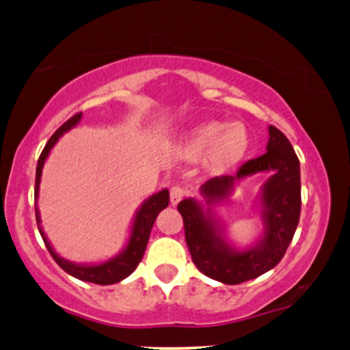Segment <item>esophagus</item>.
Returning <instances> with one entry per match:
<instances>
[{
    "instance_id": "esophagus-1",
    "label": "esophagus",
    "mask_w": 350,
    "mask_h": 350,
    "mask_svg": "<svg viewBox=\"0 0 350 350\" xmlns=\"http://www.w3.org/2000/svg\"><path fill=\"white\" fill-rule=\"evenodd\" d=\"M184 196H185V190L183 187H179V185L171 187V192H170L171 205H178V203L184 198Z\"/></svg>"
}]
</instances>
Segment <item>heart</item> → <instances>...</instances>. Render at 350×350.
Returning <instances> with one entry per match:
<instances>
[{
  "label": "heart",
  "mask_w": 350,
  "mask_h": 350,
  "mask_svg": "<svg viewBox=\"0 0 350 350\" xmlns=\"http://www.w3.org/2000/svg\"><path fill=\"white\" fill-rule=\"evenodd\" d=\"M249 148V132L245 124L234 121H206L190 132L185 150L192 157L206 153L208 163L215 167L234 165Z\"/></svg>",
  "instance_id": "b5f03b06"
}]
</instances>
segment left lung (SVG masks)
Returning <instances> with one entry per match:
<instances>
[{
    "mask_svg": "<svg viewBox=\"0 0 350 350\" xmlns=\"http://www.w3.org/2000/svg\"><path fill=\"white\" fill-rule=\"evenodd\" d=\"M268 132L267 153L242 163L234 174L216 176L202 184L208 208L196 198H184L178 205L192 262L205 276L224 284H241L276 267L297 229L302 205L299 158L280 129L269 126ZM258 172L270 174L259 196L264 234L254 246L239 251L226 241L209 206L227 200L239 180Z\"/></svg>",
    "mask_w": 350,
    "mask_h": 350,
    "instance_id": "left-lung-1",
    "label": "left lung"
}]
</instances>
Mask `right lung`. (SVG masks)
<instances>
[{
    "label": "right lung",
    "mask_w": 350,
    "mask_h": 350,
    "mask_svg": "<svg viewBox=\"0 0 350 350\" xmlns=\"http://www.w3.org/2000/svg\"><path fill=\"white\" fill-rule=\"evenodd\" d=\"M82 118V113L76 114L66 121L63 126L57 129L55 134L51 135V139L48 140V144L43 148L42 154H40L38 163H37V176H35V216H37V224H38V231L42 234L43 242H45L48 252H50L55 262L59 265L61 268L64 269L66 273L70 274V276L77 278L81 281H87V282H95V284H114V282L122 281L124 278H127L129 274L134 271L137 268V265L140 263L142 256L145 254V249H147L148 244V237L150 232H152V228L154 224V219H157L158 213L161 210H165L170 203V190L163 189L160 192L153 193L150 196L147 200H145L142 205H140L139 210L134 216V221H132V229H131V236L129 241L124 249L119 252L116 256L113 258L106 260L103 263H96V265H79V263H72L69 260L59 256L53 249L50 241H48L45 232H43L42 228V219H40V211L37 208V198H38V189H40V179H42V170L43 165H45L48 154H50L51 148L55 147V144L59 140V137H63V134L72 129L76 124H79Z\"/></svg>",
    "instance_id": "add662e5"
}]
</instances>
